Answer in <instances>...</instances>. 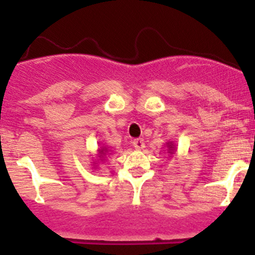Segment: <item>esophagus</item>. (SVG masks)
<instances>
[{"mask_svg": "<svg viewBox=\"0 0 255 255\" xmlns=\"http://www.w3.org/2000/svg\"><path fill=\"white\" fill-rule=\"evenodd\" d=\"M132 143H133V147H135L136 149H142L143 147H145V142H143L142 138H135Z\"/></svg>", "mask_w": 255, "mask_h": 255, "instance_id": "obj_1", "label": "esophagus"}]
</instances>
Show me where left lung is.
Returning a JSON list of instances; mask_svg holds the SVG:
<instances>
[{
  "label": "left lung",
  "mask_w": 255,
  "mask_h": 255,
  "mask_svg": "<svg viewBox=\"0 0 255 255\" xmlns=\"http://www.w3.org/2000/svg\"><path fill=\"white\" fill-rule=\"evenodd\" d=\"M168 148H169V149H168V151H169V153L170 154H172L173 153V151H174V147H173V145H172V142H168Z\"/></svg>",
  "instance_id": "1"
}]
</instances>
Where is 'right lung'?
Returning a JSON list of instances; mask_svg holds the SVG:
<instances>
[{
  "label": "right lung",
  "instance_id": "right-lung-1",
  "mask_svg": "<svg viewBox=\"0 0 255 255\" xmlns=\"http://www.w3.org/2000/svg\"><path fill=\"white\" fill-rule=\"evenodd\" d=\"M107 152H108V149H107L106 147H101V148L98 149V157L101 158V161H103L104 156L107 154Z\"/></svg>",
  "mask_w": 255,
  "mask_h": 255
}]
</instances>
